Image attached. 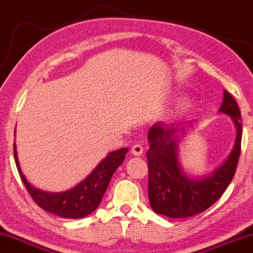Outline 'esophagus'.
Instances as JSON below:
<instances>
[{"label": "esophagus", "instance_id": "esophagus-1", "mask_svg": "<svg viewBox=\"0 0 253 253\" xmlns=\"http://www.w3.org/2000/svg\"><path fill=\"white\" fill-rule=\"evenodd\" d=\"M130 153L134 156H141V155L143 154V148L141 144H135V146L132 147V149H130Z\"/></svg>", "mask_w": 253, "mask_h": 253}]
</instances>
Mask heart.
Instances as JSON below:
<instances>
[{
  "instance_id": "heart-1",
  "label": "heart",
  "mask_w": 253,
  "mask_h": 253,
  "mask_svg": "<svg viewBox=\"0 0 253 253\" xmlns=\"http://www.w3.org/2000/svg\"><path fill=\"white\" fill-rule=\"evenodd\" d=\"M191 106H192L191 98H186V99H184L183 102H180V104H179V111H180L181 113L186 112V111H188V110L191 109Z\"/></svg>"
}]
</instances>
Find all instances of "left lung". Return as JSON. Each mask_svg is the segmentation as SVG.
Here are the masks:
<instances>
[{
    "label": "left lung",
    "mask_w": 253,
    "mask_h": 253,
    "mask_svg": "<svg viewBox=\"0 0 253 253\" xmlns=\"http://www.w3.org/2000/svg\"><path fill=\"white\" fill-rule=\"evenodd\" d=\"M218 113L231 118L236 128L234 146L220 166L200 176H188L181 168L179 146L198 121L155 123L148 132V195L156 214L173 218L191 217L216 203L234 178L241 154L242 119L236 100L223 91Z\"/></svg>",
    "instance_id": "8db88e82"
}]
</instances>
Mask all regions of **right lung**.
Masks as SVG:
<instances>
[{
    "mask_svg": "<svg viewBox=\"0 0 253 253\" xmlns=\"http://www.w3.org/2000/svg\"><path fill=\"white\" fill-rule=\"evenodd\" d=\"M128 150V148H120L110 151L98 166L75 186L61 192H47L35 187L26 179L19 166L16 143L13 142V156L17 169L32 199L42 210L65 218L85 217L98 208L111 178L123 164Z\"/></svg>",
    "mask_w": 253,
    "mask_h": 253,
    "instance_id": "right-lung-1",
    "label": "right lung"
}]
</instances>
